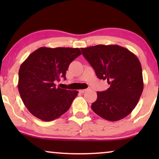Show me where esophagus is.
<instances>
[{
  "mask_svg": "<svg viewBox=\"0 0 159 159\" xmlns=\"http://www.w3.org/2000/svg\"><path fill=\"white\" fill-rule=\"evenodd\" d=\"M85 91H87V89H84V90H80L79 92L80 93H84V92H85Z\"/></svg>",
  "mask_w": 159,
  "mask_h": 159,
  "instance_id": "34e87169",
  "label": "esophagus"
}]
</instances>
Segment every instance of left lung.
Here are the masks:
<instances>
[{
	"label": "left lung",
	"instance_id": "obj_1",
	"mask_svg": "<svg viewBox=\"0 0 159 159\" xmlns=\"http://www.w3.org/2000/svg\"><path fill=\"white\" fill-rule=\"evenodd\" d=\"M82 55L100 80H107L109 88L97 92L91 108L106 120L115 121L135 108L143 90L142 67L138 57L117 45H98L81 48Z\"/></svg>",
	"mask_w": 159,
	"mask_h": 159
}]
</instances>
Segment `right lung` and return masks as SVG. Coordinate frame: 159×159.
<instances>
[{
  "label": "right lung",
  "instance_id": "add662e5",
  "mask_svg": "<svg viewBox=\"0 0 159 159\" xmlns=\"http://www.w3.org/2000/svg\"><path fill=\"white\" fill-rule=\"evenodd\" d=\"M81 54L80 48L41 47L21 64L19 92L33 116L50 121L69 110L78 91L57 88L56 82L66 79L69 64Z\"/></svg>",
  "mask_w": 159,
  "mask_h": 159
}]
</instances>
